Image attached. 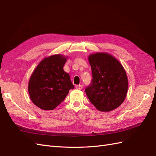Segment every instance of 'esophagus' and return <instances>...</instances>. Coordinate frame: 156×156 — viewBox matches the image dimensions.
Returning a JSON list of instances; mask_svg holds the SVG:
<instances>
[{
	"label": "esophagus",
	"instance_id": "34e87169",
	"mask_svg": "<svg viewBox=\"0 0 156 156\" xmlns=\"http://www.w3.org/2000/svg\"><path fill=\"white\" fill-rule=\"evenodd\" d=\"M75 88L78 90H81L83 89V85H77L75 86Z\"/></svg>",
	"mask_w": 156,
	"mask_h": 156
}]
</instances>
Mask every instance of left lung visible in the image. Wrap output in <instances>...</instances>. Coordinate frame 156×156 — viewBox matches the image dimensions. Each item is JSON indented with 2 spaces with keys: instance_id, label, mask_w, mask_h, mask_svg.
Listing matches in <instances>:
<instances>
[{
  "instance_id": "obj_1",
  "label": "left lung",
  "mask_w": 156,
  "mask_h": 156,
  "mask_svg": "<svg viewBox=\"0 0 156 156\" xmlns=\"http://www.w3.org/2000/svg\"><path fill=\"white\" fill-rule=\"evenodd\" d=\"M88 60L93 79L85 89L87 96L98 111H112L126 98L128 88L126 71L119 60L107 52L91 54Z\"/></svg>"
}]
</instances>
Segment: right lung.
Masks as SVG:
<instances>
[{
  "instance_id": "right-lung-1",
  "label": "right lung",
  "mask_w": 156,
  "mask_h": 156,
  "mask_svg": "<svg viewBox=\"0 0 156 156\" xmlns=\"http://www.w3.org/2000/svg\"><path fill=\"white\" fill-rule=\"evenodd\" d=\"M67 58L62 54L45 57L32 72L28 89L36 107L44 111L54 110L74 89L69 73L63 70Z\"/></svg>"
}]
</instances>
